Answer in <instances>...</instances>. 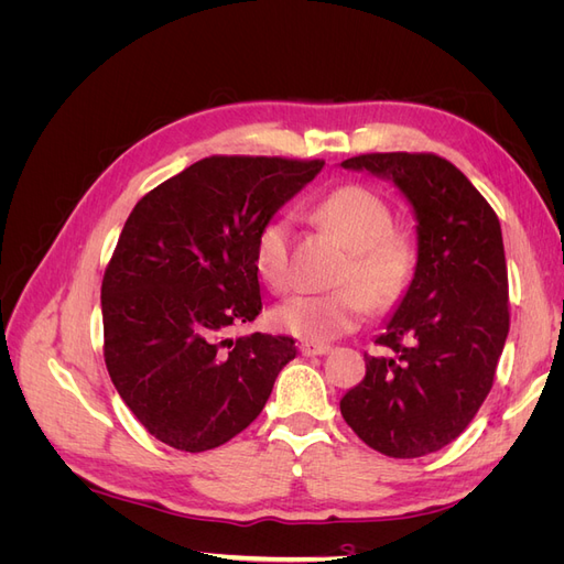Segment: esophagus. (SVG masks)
I'll return each mask as SVG.
<instances>
[{"instance_id": "34e87169", "label": "esophagus", "mask_w": 564, "mask_h": 564, "mask_svg": "<svg viewBox=\"0 0 564 564\" xmlns=\"http://www.w3.org/2000/svg\"><path fill=\"white\" fill-rule=\"evenodd\" d=\"M299 350L305 357H313V355H327L332 350V346H327V344H311V340H303V344L299 346Z\"/></svg>"}]
</instances>
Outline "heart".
Returning a JSON list of instances; mask_svg holds the SVG:
<instances>
[{
	"mask_svg": "<svg viewBox=\"0 0 564 564\" xmlns=\"http://www.w3.org/2000/svg\"><path fill=\"white\" fill-rule=\"evenodd\" d=\"M313 218L332 230L348 247L329 294H301L272 308L270 322L278 332L311 344H324L360 327L369 308L386 313L404 299L412 286L419 251L414 237L392 228L390 204L360 183H346L324 195ZM289 253H292V220L272 216L253 237V270L259 280L282 292L289 284Z\"/></svg>",
	"mask_w": 564,
	"mask_h": 564,
	"instance_id": "heart-1",
	"label": "heart"
}]
</instances>
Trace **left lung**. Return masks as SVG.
<instances>
[{
	"mask_svg": "<svg viewBox=\"0 0 564 564\" xmlns=\"http://www.w3.org/2000/svg\"><path fill=\"white\" fill-rule=\"evenodd\" d=\"M340 166L392 178L416 214L412 286L365 355V379L340 414L365 445L392 458L447 447L482 406L510 327L499 216L433 152H369Z\"/></svg>",
	"mask_w": 564,
	"mask_h": 564,
	"instance_id": "left-lung-1",
	"label": "left lung"
}]
</instances>
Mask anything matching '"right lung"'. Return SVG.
Wrapping results in <instances>:
<instances>
[{
    "label": "right lung",
    "instance_id": "add662e5",
    "mask_svg": "<svg viewBox=\"0 0 564 564\" xmlns=\"http://www.w3.org/2000/svg\"><path fill=\"white\" fill-rule=\"evenodd\" d=\"M322 160L212 155L139 199L100 286L119 398L181 452L226 445L261 414L292 336L228 332L261 313L253 237Z\"/></svg>",
    "mask_w": 564,
    "mask_h": 564
}]
</instances>
